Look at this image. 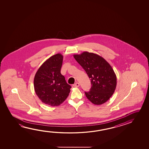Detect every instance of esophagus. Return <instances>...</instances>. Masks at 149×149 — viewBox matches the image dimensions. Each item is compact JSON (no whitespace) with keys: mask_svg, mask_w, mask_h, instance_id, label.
<instances>
[{"mask_svg":"<svg viewBox=\"0 0 149 149\" xmlns=\"http://www.w3.org/2000/svg\"><path fill=\"white\" fill-rule=\"evenodd\" d=\"M74 87H78L79 86V84L78 83H76L75 84H74L73 85Z\"/></svg>","mask_w":149,"mask_h":149,"instance_id":"esophagus-1","label":"esophagus"}]
</instances>
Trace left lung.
Segmentation results:
<instances>
[{"mask_svg": "<svg viewBox=\"0 0 149 149\" xmlns=\"http://www.w3.org/2000/svg\"><path fill=\"white\" fill-rule=\"evenodd\" d=\"M73 56L91 80L90 91L85 92L86 97L94 104H104L114 93L117 86V77L112 67L104 58L93 53L85 51Z\"/></svg>", "mask_w": 149, "mask_h": 149, "instance_id": "1", "label": "left lung"}]
</instances>
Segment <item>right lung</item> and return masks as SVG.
Here are the masks:
<instances>
[{
	"mask_svg": "<svg viewBox=\"0 0 149 149\" xmlns=\"http://www.w3.org/2000/svg\"><path fill=\"white\" fill-rule=\"evenodd\" d=\"M63 56L61 53L53 55L40 67L34 78V91L41 102L58 106L68 97L71 86L61 73Z\"/></svg>",
	"mask_w": 149,
	"mask_h": 149,
	"instance_id": "add662e5",
	"label": "right lung"
}]
</instances>
